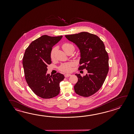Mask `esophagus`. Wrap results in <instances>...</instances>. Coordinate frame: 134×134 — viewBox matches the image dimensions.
Here are the masks:
<instances>
[{
	"label": "esophagus",
	"mask_w": 134,
	"mask_h": 134,
	"mask_svg": "<svg viewBox=\"0 0 134 134\" xmlns=\"http://www.w3.org/2000/svg\"><path fill=\"white\" fill-rule=\"evenodd\" d=\"M70 76H71V74H66L65 75V77H70Z\"/></svg>",
	"instance_id": "34e87169"
}]
</instances>
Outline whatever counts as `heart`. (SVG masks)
Wrapping results in <instances>:
<instances>
[{
  "instance_id": "1",
  "label": "heart",
  "mask_w": 134,
  "mask_h": 134,
  "mask_svg": "<svg viewBox=\"0 0 134 134\" xmlns=\"http://www.w3.org/2000/svg\"><path fill=\"white\" fill-rule=\"evenodd\" d=\"M71 46H73L70 43H64L62 47L63 48V50L65 52H66L68 49ZM55 51V48H53L52 49L51 51L50 52V57L51 59H53L54 58V53ZM73 66V64L71 62L69 63H66V64H63L61 65L59 67V69L61 71L65 72H70L71 70V68Z\"/></svg>"
}]
</instances>
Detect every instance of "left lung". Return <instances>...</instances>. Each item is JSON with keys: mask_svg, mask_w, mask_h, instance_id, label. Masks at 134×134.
<instances>
[{"mask_svg": "<svg viewBox=\"0 0 134 134\" xmlns=\"http://www.w3.org/2000/svg\"><path fill=\"white\" fill-rule=\"evenodd\" d=\"M80 52L79 70L86 69L88 73L81 77L75 74L78 81L74 86L77 94L88 97L95 93L103 86L109 71V57L105 46L99 37L87 32L66 35Z\"/></svg>", "mask_w": 134, "mask_h": 134, "instance_id": "left-lung-1", "label": "left lung"}]
</instances>
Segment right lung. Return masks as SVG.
Masks as SVG:
<instances>
[{"label": "right lung", "instance_id": "add662e5", "mask_svg": "<svg viewBox=\"0 0 134 134\" xmlns=\"http://www.w3.org/2000/svg\"><path fill=\"white\" fill-rule=\"evenodd\" d=\"M62 37L43 35L31 43L23 55V64L26 82L34 93L42 98H52L60 92L59 83L64 79V76L57 73L52 76L46 74V72L47 66L52 63V47Z\"/></svg>", "mask_w": 134, "mask_h": 134}]
</instances>
